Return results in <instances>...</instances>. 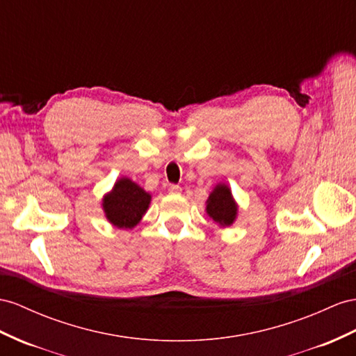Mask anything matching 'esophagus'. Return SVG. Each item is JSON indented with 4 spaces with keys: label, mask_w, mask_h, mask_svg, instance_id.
<instances>
[{
    "label": "esophagus",
    "mask_w": 356,
    "mask_h": 356,
    "mask_svg": "<svg viewBox=\"0 0 356 356\" xmlns=\"http://www.w3.org/2000/svg\"><path fill=\"white\" fill-rule=\"evenodd\" d=\"M168 193L172 195H179L181 193V188L179 185H170L168 186Z\"/></svg>",
    "instance_id": "esophagus-1"
}]
</instances>
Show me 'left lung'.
<instances>
[{
	"label": "left lung",
	"instance_id": "8db88e82",
	"mask_svg": "<svg viewBox=\"0 0 356 356\" xmlns=\"http://www.w3.org/2000/svg\"><path fill=\"white\" fill-rule=\"evenodd\" d=\"M238 209L239 206L232 194V189L225 184H218L206 200V213L222 229L233 225L238 218Z\"/></svg>",
	"mask_w": 356,
	"mask_h": 356
}]
</instances>
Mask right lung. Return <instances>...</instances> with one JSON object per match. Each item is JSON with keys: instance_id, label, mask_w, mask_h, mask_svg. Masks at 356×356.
<instances>
[{"instance_id": "obj_1", "label": "right lung", "mask_w": 356, "mask_h": 356, "mask_svg": "<svg viewBox=\"0 0 356 356\" xmlns=\"http://www.w3.org/2000/svg\"><path fill=\"white\" fill-rule=\"evenodd\" d=\"M152 195L129 177L118 179L102 198V209L115 229L131 230L147 212Z\"/></svg>"}]
</instances>
